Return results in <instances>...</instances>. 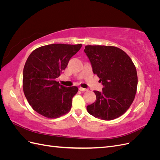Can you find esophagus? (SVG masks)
I'll use <instances>...</instances> for the list:
<instances>
[{
    "label": "esophagus",
    "mask_w": 160,
    "mask_h": 160,
    "mask_svg": "<svg viewBox=\"0 0 160 160\" xmlns=\"http://www.w3.org/2000/svg\"><path fill=\"white\" fill-rule=\"evenodd\" d=\"M79 89L81 91H88V89H85V88H79Z\"/></svg>",
    "instance_id": "esophagus-1"
}]
</instances>
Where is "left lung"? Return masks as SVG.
Masks as SVG:
<instances>
[{
    "label": "left lung",
    "instance_id": "8db88e82",
    "mask_svg": "<svg viewBox=\"0 0 160 160\" xmlns=\"http://www.w3.org/2000/svg\"><path fill=\"white\" fill-rule=\"evenodd\" d=\"M103 88L94 91L96 101L87 106L95 118L112 120L122 115L134 100L138 86L135 66L128 54L113 46L87 45L84 49Z\"/></svg>",
    "mask_w": 160,
    "mask_h": 160
}]
</instances>
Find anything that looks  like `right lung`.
Segmentation results:
<instances>
[{"instance_id": "right-lung-1", "label": "right lung", "mask_w": 160, "mask_h": 160, "mask_svg": "<svg viewBox=\"0 0 160 160\" xmlns=\"http://www.w3.org/2000/svg\"><path fill=\"white\" fill-rule=\"evenodd\" d=\"M81 47V44H51L37 48L28 56L23 69L22 88L28 103L36 112L54 119L70 111L78 88H66L55 79Z\"/></svg>"}]
</instances>
